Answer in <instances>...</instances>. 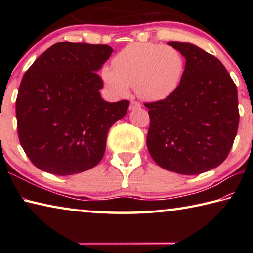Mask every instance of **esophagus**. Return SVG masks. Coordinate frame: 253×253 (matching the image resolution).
Returning <instances> with one entry per match:
<instances>
[{
	"label": "esophagus",
	"mask_w": 253,
	"mask_h": 253,
	"mask_svg": "<svg viewBox=\"0 0 253 253\" xmlns=\"http://www.w3.org/2000/svg\"><path fill=\"white\" fill-rule=\"evenodd\" d=\"M140 105L138 101H135V100H131L130 101V105H129V109L130 110H134V109H138V108H140Z\"/></svg>",
	"instance_id": "1"
}]
</instances>
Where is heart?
<instances>
[{
    "mask_svg": "<svg viewBox=\"0 0 253 253\" xmlns=\"http://www.w3.org/2000/svg\"><path fill=\"white\" fill-rule=\"evenodd\" d=\"M114 69L104 67L102 80L114 96L124 98L135 87L145 100L157 101L176 90L185 69L182 53L170 45L135 42L113 60Z\"/></svg>",
    "mask_w": 253,
    "mask_h": 253,
    "instance_id": "1",
    "label": "heart"
}]
</instances>
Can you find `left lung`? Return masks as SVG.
Wrapping results in <instances>:
<instances>
[{"label": "left lung", "instance_id": "8db88e82", "mask_svg": "<svg viewBox=\"0 0 253 253\" xmlns=\"http://www.w3.org/2000/svg\"><path fill=\"white\" fill-rule=\"evenodd\" d=\"M185 58L172 95L147 102V148L158 166L196 175L219 166L232 148L239 126L238 90L214 55L187 42L170 41Z\"/></svg>", "mask_w": 253, "mask_h": 253}]
</instances>
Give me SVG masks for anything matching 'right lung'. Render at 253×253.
I'll return each instance as SVG.
<instances>
[{"label": "right lung", "mask_w": 253, "mask_h": 253, "mask_svg": "<svg viewBox=\"0 0 253 253\" xmlns=\"http://www.w3.org/2000/svg\"><path fill=\"white\" fill-rule=\"evenodd\" d=\"M113 51L106 44L59 42L24 74L15 102L18 134L38 169L67 176L101 161L109 128L129 106L100 96L97 71Z\"/></svg>", "instance_id": "obj_1"}]
</instances>
